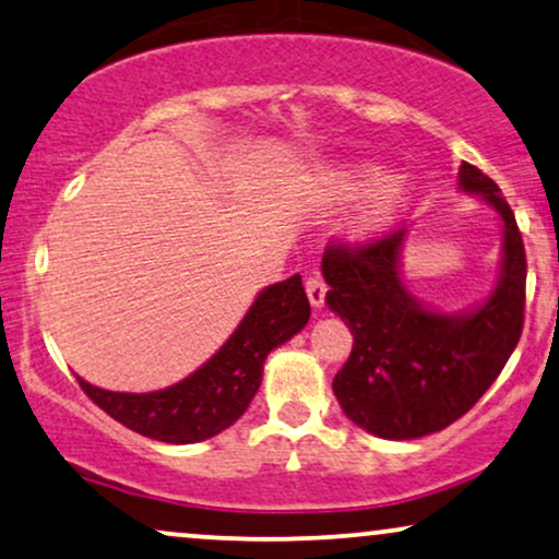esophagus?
<instances>
[{
  "instance_id": "esophagus-1",
  "label": "esophagus",
  "mask_w": 559,
  "mask_h": 559,
  "mask_svg": "<svg viewBox=\"0 0 559 559\" xmlns=\"http://www.w3.org/2000/svg\"><path fill=\"white\" fill-rule=\"evenodd\" d=\"M324 294H328V284L322 281V275H309L307 278V296L312 301V307H322Z\"/></svg>"
}]
</instances>
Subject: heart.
Returning <instances> with one entry per match:
<instances>
[{"label": "heart", "instance_id": "b5f03b06", "mask_svg": "<svg viewBox=\"0 0 559 559\" xmlns=\"http://www.w3.org/2000/svg\"><path fill=\"white\" fill-rule=\"evenodd\" d=\"M317 193L324 203H350L364 195L350 222V235L373 237L390 227L405 209L409 180L405 175H381L379 165L373 162L353 159L322 169L317 178Z\"/></svg>", "mask_w": 559, "mask_h": 559}]
</instances>
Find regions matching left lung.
Returning <instances> with one entry per match:
<instances>
[{"mask_svg":"<svg viewBox=\"0 0 559 559\" xmlns=\"http://www.w3.org/2000/svg\"><path fill=\"white\" fill-rule=\"evenodd\" d=\"M459 186L483 195L503 218L498 288L475 312L438 314L409 296L400 278L407 227L361 245L330 242L322 255L328 307L353 332L332 392L358 428L390 441L436 433L469 413L524 330L526 252L513 211L469 162L459 167Z\"/></svg>","mask_w":559,"mask_h":559,"instance_id":"8db88e82","label":"left lung"}]
</instances>
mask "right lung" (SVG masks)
Masks as SVG:
<instances>
[{"label":"right lung","mask_w":559,"mask_h":559,"mask_svg":"<svg viewBox=\"0 0 559 559\" xmlns=\"http://www.w3.org/2000/svg\"><path fill=\"white\" fill-rule=\"evenodd\" d=\"M309 299L301 275L267 286L235 335L211 361L180 384L159 392L129 394L92 386L76 377L84 394L112 420L165 443H195L222 433L255 397L267 353L309 322Z\"/></svg>","instance_id":"add662e5"}]
</instances>
